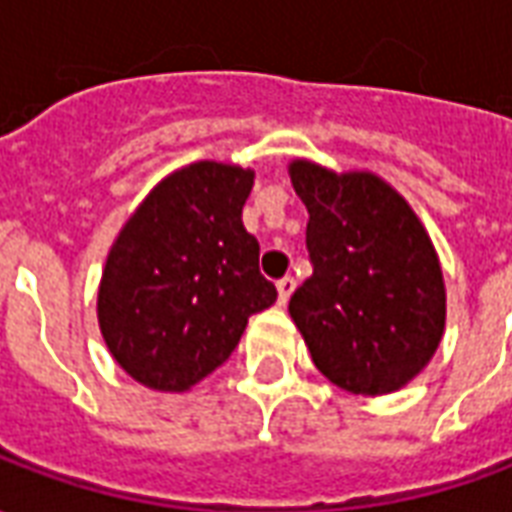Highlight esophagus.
Listing matches in <instances>:
<instances>
[{
    "label": "esophagus",
    "mask_w": 512,
    "mask_h": 512,
    "mask_svg": "<svg viewBox=\"0 0 512 512\" xmlns=\"http://www.w3.org/2000/svg\"><path fill=\"white\" fill-rule=\"evenodd\" d=\"M296 290V279L293 277H285V279H279L277 282V301H279V307H285L290 299V293Z\"/></svg>",
    "instance_id": "1"
}]
</instances>
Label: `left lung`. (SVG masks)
<instances>
[{
  "instance_id": "obj_1",
  "label": "left lung",
  "mask_w": 512,
  "mask_h": 512,
  "mask_svg": "<svg viewBox=\"0 0 512 512\" xmlns=\"http://www.w3.org/2000/svg\"><path fill=\"white\" fill-rule=\"evenodd\" d=\"M288 172L310 213L312 260L288 312L312 362L351 395L403 389L428 367L447 321L425 224L376 172H334L307 158H293Z\"/></svg>"
}]
</instances>
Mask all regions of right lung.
I'll return each mask as SVG.
<instances>
[{
  "mask_svg": "<svg viewBox=\"0 0 512 512\" xmlns=\"http://www.w3.org/2000/svg\"><path fill=\"white\" fill-rule=\"evenodd\" d=\"M255 169L194 161L156 183L106 255L98 326L117 365L156 392H189L224 365L277 288L241 211Z\"/></svg>",
  "mask_w": 512,
  "mask_h": 512,
  "instance_id": "add662e5",
  "label": "right lung"
}]
</instances>
